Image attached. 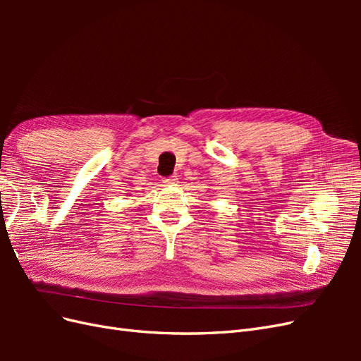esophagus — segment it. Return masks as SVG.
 <instances>
[{"instance_id": "obj_1", "label": "esophagus", "mask_w": 361, "mask_h": 361, "mask_svg": "<svg viewBox=\"0 0 361 361\" xmlns=\"http://www.w3.org/2000/svg\"><path fill=\"white\" fill-rule=\"evenodd\" d=\"M176 182H178L176 176H170V178H166V179L162 180L164 185H173V183H176Z\"/></svg>"}]
</instances>
